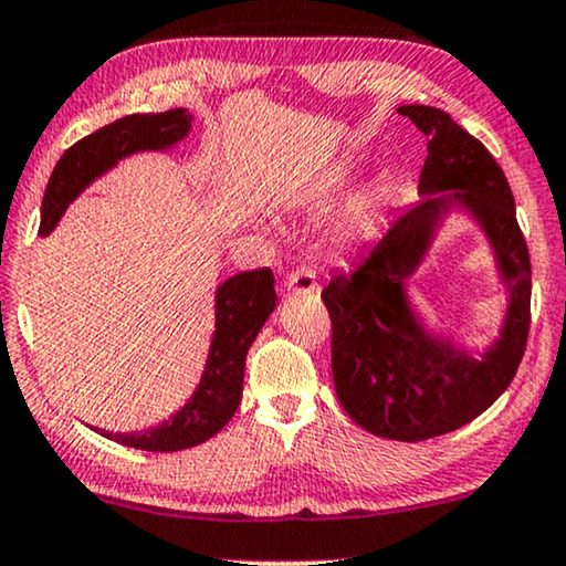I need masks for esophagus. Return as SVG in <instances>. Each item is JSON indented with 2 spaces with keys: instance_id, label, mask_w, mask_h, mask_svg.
<instances>
[{
  "instance_id": "obj_1",
  "label": "esophagus",
  "mask_w": 566,
  "mask_h": 566,
  "mask_svg": "<svg viewBox=\"0 0 566 566\" xmlns=\"http://www.w3.org/2000/svg\"><path fill=\"white\" fill-rule=\"evenodd\" d=\"M284 290H286V292H300V294L317 292L315 272H312V269H307V266L294 269L292 274H286V280H284Z\"/></svg>"
}]
</instances>
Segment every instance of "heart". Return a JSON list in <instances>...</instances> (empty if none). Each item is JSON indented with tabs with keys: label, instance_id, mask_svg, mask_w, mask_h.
Segmentation results:
<instances>
[{
	"label": "heart",
	"instance_id": "heart-1",
	"mask_svg": "<svg viewBox=\"0 0 566 566\" xmlns=\"http://www.w3.org/2000/svg\"><path fill=\"white\" fill-rule=\"evenodd\" d=\"M394 200V185L389 180H376L370 188L364 192L358 206V221L368 223L381 213V210Z\"/></svg>",
	"mask_w": 566,
	"mask_h": 566
}]
</instances>
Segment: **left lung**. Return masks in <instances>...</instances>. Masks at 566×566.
Wrapping results in <instances>:
<instances>
[{
	"label": "left lung",
	"instance_id": "8db88e82",
	"mask_svg": "<svg viewBox=\"0 0 566 566\" xmlns=\"http://www.w3.org/2000/svg\"><path fill=\"white\" fill-rule=\"evenodd\" d=\"M427 134L421 200L396 218L356 272H335L323 302L333 317L335 394L348 417L386 440L421 442L465 427L509 389L526 350L531 261L503 170L442 108H396ZM462 214L484 233L506 292L500 335L485 349L437 326L410 280L436 233Z\"/></svg>",
	"mask_w": 566,
	"mask_h": 566
}]
</instances>
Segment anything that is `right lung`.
<instances>
[{
    "label": "right lung",
    "instance_id": "add662e5",
    "mask_svg": "<svg viewBox=\"0 0 566 566\" xmlns=\"http://www.w3.org/2000/svg\"><path fill=\"white\" fill-rule=\"evenodd\" d=\"M192 129L188 108H170L163 114H129L124 119L101 126L57 159L50 175L40 210V235L45 239L61 223L71 202L91 188L122 159L142 151H172ZM276 307L272 269L233 274L216 286L208 356L200 381L188 401L155 427L139 432H106L91 427L124 447L145 452H177L196 447L221 432L241 403L243 366L251 343Z\"/></svg>",
    "mask_w": 566,
    "mask_h": 566
}]
</instances>
